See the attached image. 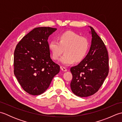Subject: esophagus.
<instances>
[{"instance_id":"34e87169","label":"esophagus","mask_w":122,"mask_h":122,"mask_svg":"<svg viewBox=\"0 0 122 122\" xmlns=\"http://www.w3.org/2000/svg\"><path fill=\"white\" fill-rule=\"evenodd\" d=\"M61 69L62 70V71H64V72H66V71H67V69H66V68H65V67L61 66Z\"/></svg>"}]
</instances>
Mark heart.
<instances>
[{
    "instance_id": "1",
    "label": "heart",
    "mask_w": 122,
    "mask_h": 122,
    "mask_svg": "<svg viewBox=\"0 0 122 122\" xmlns=\"http://www.w3.org/2000/svg\"><path fill=\"white\" fill-rule=\"evenodd\" d=\"M90 47L89 40L77 33L67 31L59 37V41L51 40L49 48L54 60H57L65 52L60 59V62L65 66L73 63L74 61L80 62L86 56Z\"/></svg>"
}]
</instances>
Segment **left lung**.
<instances>
[{
  "label": "left lung",
  "mask_w": 122,
  "mask_h": 122,
  "mask_svg": "<svg viewBox=\"0 0 122 122\" xmlns=\"http://www.w3.org/2000/svg\"><path fill=\"white\" fill-rule=\"evenodd\" d=\"M91 45L89 53L78 65L70 69L72 92L80 97H87L97 92L109 71L108 56L102 40L90 27Z\"/></svg>",
  "instance_id": "8db88e82"
}]
</instances>
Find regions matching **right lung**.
<instances>
[{
  "label": "right lung",
  "mask_w": 122,
  "mask_h": 122,
  "mask_svg": "<svg viewBox=\"0 0 122 122\" xmlns=\"http://www.w3.org/2000/svg\"><path fill=\"white\" fill-rule=\"evenodd\" d=\"M56 30L51 27L36 28L24 36L14 52L15 76L25 92L32 95L47 90L60 66L50 57L48 37Z\"/></svg>",
  "instance_id": "right-lung-1"
}]
</instances>
